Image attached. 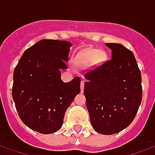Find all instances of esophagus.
I'll return each instance as SVG.
<instances>
[{"label":"esophagus","instance_id":"esophagus-1","mask_svg":"<svg viewBox=\"0 0 155 155\" xmlns=\"http://www.w3.org/2000/svg\"><path fill=\"white\" fill-rule=\"evenodd\" d=\"M84 81H81V92H83V91H84Z\"/></svg>","mask_w":155,"mask_h":155}]
</instances>
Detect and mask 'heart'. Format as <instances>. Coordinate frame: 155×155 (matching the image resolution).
I'll list each match as a JSON object with an SVG mask.
<instances>
[{"mask_svg": "<svg viewBox=\"0 0 155 155\" xmlns=\"http://www.w3.org/2000/svg\"><path fill=\"white\" fill-rule=\"evenodd\" d=\"M103 56H104L103 54L101 53L99 50H91L82 54L81 60L84 64H89V63L94 62L95 60L101 61L102 60Z\"/></svg>", "mask_w": 155, "mask_h": 155, "instance_id": "heart-1", "label": "heart"}]
</instances>
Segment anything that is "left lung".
<instances>
[{
  "label": "left lung",
  "mask_w": 155,
  "mask_h": 155,
  "mask_svg": "<svg viewBox=\"0 0 155 155\" xmlns=\"http://www.w3.org/2000/svg\"><path fill=\"white\" fill-rule=\"evenodd\" d=\"M111 59L84 73V94L92 127L102 134L120 132L132 123L142 101L140 72L133 52L106 43Z\"/></svg>",
  "instance_id": "left-lung-1"
}]
</instances>
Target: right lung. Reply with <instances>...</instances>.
<instances>
[{
  "label": "right lung",
  "mask_w": 155,
  "mask_h": 155,
  "mask_svg": "<svg viewBox=\"0 0 155 155\" xmlns=\"http://www.w3.org/2000/svg\"><path fill=\"white\" fill-rule=\"evenodd\" d=\"M71 43L43 40L25 50L13 73L12 97L20 119L30 129L51 134L61 128L67 108L81 92V78L61 81Z\"/></svg>",
  "instance_id": "right-lung-1"
}]
</instances>
